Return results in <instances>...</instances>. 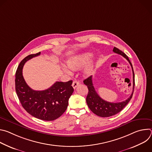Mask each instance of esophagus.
I'll return each instance as SVG.
<instances>
[{
	"instance_id": "obj_1",
	"label": "esophagus",
	"mask_w": 152,
	"mask_h": 152,
	"mask_svg": "<svg viewBox=\"0 0 152 152\" xmlns=\"http://www.w3.org/2000/svg\"><path fill=\"white\" fill-rule=\"evenodd\" d=\"M79 85V82L77 80H74L72 83V86L74 89H75Z\"/></svg>"
}]
</instances>
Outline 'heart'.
I'll return each instance as SVG.
<instances>
[{
    "mask_svg": "<svg viewBox=\"0 0 152 152\" xmlns=\"http://www.w3.org/2000/svg\"><path fill=\"white\" fill-rule=\"evenodd\" d=\"M93 53L90 52H86L84 53H82L76 56H75L73 57H72L69 58L66 61V64L67 67L72 70H77L81 67L85 66L86 64H87L91 60V58L93 57ZM64 71L67 73H70L69 70H68L67 69H64ZM92 72V67L91 66H88L86 67L84 70L83 73L84 75L88 76L91 74Z\"/></svg>",
    "mask_w": 152,
    "mask_h": 152,
    "instance_id": "heart-1",
    "label": "heart"
}]
</instances>
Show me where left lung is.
<instances>
[{
	"label": "left lung",
	"mask_w": 152,
	"mask_h": 152,
	"mask_svg": "<svg viewBox=\"0 0 152 152\" xmlns=\"http://www.w3.org/2000/svg\"><path fill=\"white\" fill-rule=\"evenodd\" d=\"M113 52L123 56L129 61V64H131L133 72V91L131 96H130L127 100L123 102L118 103L109 102L102 99L96 91L93 83L92 76L88 77L87 79H85L83 80V83L87 86L88 89V93L86 99V103H87L90 110L94 114L102 117H111L120 112L125 107V106L129 103V102L131 100L134 93L135 86V75L132 67V65L131 61L129 59L128 56L124 52H123L115 47L114 48Z\"/></svg>",
	"instance_id": "obj_1"
}]
</instances>
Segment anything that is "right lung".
<instances>
[{
  "label": "right lung",
  "mask_w": 152,
  "mask_h": 152,
  "mask_svg": "<svg viewBox=\"0 0 152 152\" xmlns=\"http://www.w3.org/2000/svg\"><path fill=\"white\" fill-rule=\"evenodd\" d=\"M40 53L29 55L20 62L15 73V91L21 105L29 114L42 120L53 121L67 110L69 99L74 91L73 82H56L42 91L31 89L24 79L22 70L26 61Z\"/></svg>",
  "instance_id": "add662e5"
}]
</instances>
